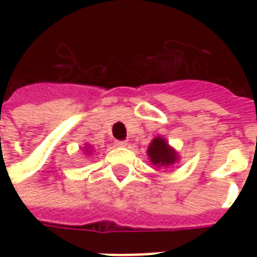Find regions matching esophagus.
Wrapping results in <instances>:
<instances>
[{
    "label": "esophagus",
    "instance_id": "obj_1",
    "mask_svg": "<svg viewBox=\"0 0 257 257\" xmlns=\"http://www.w3.org/2000/svg\"><path fill=\"white\" fill-rule=\"evenodd\" d=\"M126 144H128L126 141H116L117 147H126Z\"/></svg>",
    "mask_w": 257,
    "mask_h": 257
}]
</instances>
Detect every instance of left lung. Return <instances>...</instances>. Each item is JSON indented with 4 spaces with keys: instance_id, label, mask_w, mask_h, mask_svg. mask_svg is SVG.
Instances as JSON below:
<instances>
[{
    "instance_id": "left-lung-1",
    "label": "left lung",
    "mask_w": 257,
    "mask_h": 257,
    "mask_svg": "<svg viewBox=\"0 0 257 257\" xmlns=\"http://www.w3.org/2000/svg\"><path fill=\"white\" fill-rule=\"evenodd\" d=\"M148 156L157 167H168L177 160L175 151L169 148L167 141L163 140L161 137H156L151 143L148 148Z\"/></svg>"
}]
</instances>
